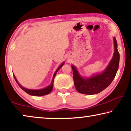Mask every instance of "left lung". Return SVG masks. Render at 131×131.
<instances>
[{
	"mask_svg": "<svg viewBox=\"0 0 131 131\" xmlns=\"http://www.w3.org/2000/svg\"><path fill=\"white\" fill-rule=\"evenodd\" d=\"M113 40L114 43L113 57L103 72L93 74L90 78H83L75 66L72 65L74 86L79 93L89 95L97 94L106 89L113 82L117 74L119 63V53L115 37L113 38Z\"/></svg>",
	"mask_w": 131,
	"mask_h": 131,
	"instance_id": "left-lung-1",
	"label": "left lung"
}]
</instances>
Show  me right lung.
<instances>
[{"instance_id": "1", "label": "right lung", "mask_w": 131, "mask_h": 131, "mask_svg": "<svg viewBox=\"0 0 131 131\" xmlns=\"http://www.w3.org/2000/svg\"><path fill=\"white\" fill-rule=\"evenodd\" d=\"M64 63H65V62H63L61 65L59 66V68H58L56 70L55 72L53 74V78H52V82L51 83V84L49 85V86H48L46 88H43V89H38V90H34V89H27V88H25L24 87H23L17 81V80L16 79L15 76H14V74H13V76L14 78V79L16 81V82H17V83L18 84V86L20 87V88L22 89V90H23L25 92H26L27 93H28V94L30 95H34V96H42V95H47V94H49L51 92V91L52 90V89H53V80H54V78L55 77L56 74L58 72V70L59 69L61 68L62 66L64 65Z\"/></svg>"}]
</instances>
